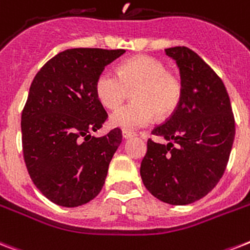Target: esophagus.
<instances>
[{
    "label": "esophagus",
    "instance_id": "esophagus-1",
    "mask_svg": "<svg viewBox=\"0 0 250 250\" xmlns=\"http://www.w3.org/2000/svg\"><path fill=\"white\" fill-rule=\"evenodd\" d=\"M122 136H123V139H125V140H128V139H132V137H135L136 136V133L135 132H132V131H123L122 132Z\"/></svg>",
    "mask_w": 250,
    "mask_h": 250
}]
</instances>
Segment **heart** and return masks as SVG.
Here are the masks:
<instances>
[{"instance_id": "b5f03b06", "label": "heart", "mask_w": 250, "mask_h": 250, "mask_svg": "<svg viewBox=\"0 0 250 250\" xmlns=\"http://www.w3.org/2000/svg\"><path fill=\"white\" fill-rule=\"evenodd\" d=\"M133 88L135 101L110 115L111 125L125 131L145 127L155 114L159 118L171 115L181 97L180 82L167 72L163 62L150 56L129 59L118 73L104 69L95 83L97 99L109 109L118 107Z\"/></svg>"}]
</instances>
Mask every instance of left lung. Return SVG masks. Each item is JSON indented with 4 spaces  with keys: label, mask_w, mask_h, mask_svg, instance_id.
I'll use <instances>...</instances> for the list:
<instances>
[{
    "label": "left lung",
    "mask_w": 250,
    "mask_h": 250,
    "mask_svg": "<svg viewBox=\"0 0 250 250\" xmlns=\"http://www.w3.org/2000/svg\"><path fill=\"white\" fill-rule=\"evenodd\" d=\"M181 74V97L173 114L151 131L167 145L147 140L140 174L145 188L172 206L206 196L226 169L235 119L224 82L198 54L166 48Z\"/></svg>",
    "instance_id": "obj_1"
}]
</instances>
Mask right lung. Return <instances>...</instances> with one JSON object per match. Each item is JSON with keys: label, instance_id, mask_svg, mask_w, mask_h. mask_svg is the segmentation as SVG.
<instances>
[{"label": "right lung", "instance_id": "right-lung-1", "mask_svg": "<svg viewBox=\"0 0 250 250\" xmlns=\"http://www.w3.org/2000/svg\"><path fill=\"white\" fill-rule=\"evenodd\" d=\"M125 52L69 48L50 59L30 84L21 113L24 160L33 184L58 206H83L104 186L122 133L91 136L107 118L95 83Z\"/></svg>", "mask_w": 250, "mask_h": 250}]
</instances>
